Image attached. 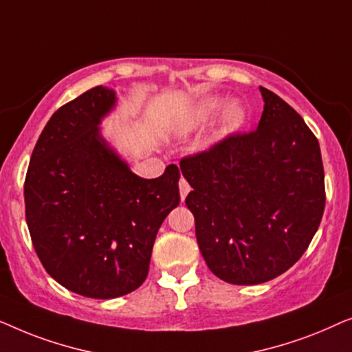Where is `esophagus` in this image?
I'll return each instance as SVG.
<instances>
[{
  "label": "esophagus",
  "instance_id": "esophagus-1",
  "mask_svg": "<svg viewBox=\"0 0 352 352\" xmlns=\"http://www.w3.org/2000/svg\"><path fill=\"white\" fill-rule=\"evenodd\" d=\"M178 188H180V197H182V201H185V197L188 196V192H190V190H191V186H190V183H188L185 178H182L180 182H178Z\"/></svg>",
  "mask_w": 352,
  "mask_h": 352
}]
</instances>
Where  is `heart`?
<instances>
[{"instance_id": "heart-1", "label": "heart", "mask_w": 352, "mask_h": 352, "mask_svg": "<svg viewBox=\"0 0 352 352\" xmlns=\"http://www.w3.org/2000/svg\"><path fill=\"white\" fill-rule=\"evenodd\" d=\"M225 100L220 97H207L204 100H201L199 105H197L196 111H195V118L197 122H204L215 115L217 111L223 107ZM247 120V113L245 108L241 105V103L232 102L225 108L223 115H221L220 120V132L223 135H228V133H232L244 126V122Z\"/></svg>"}]
</instances>
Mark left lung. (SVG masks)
<instances>
[{
    "label": "left lung",
    "mask_w": 352,
    "mask_h": 352,
    "mask_svg": "<svg viewBox=\"0 0 352 352\" xmlns=\"http://www.w3.org/2000/svg\"><path fill=\"white\" fill-rule=\"evenodd\" d=\"M260 92L256 131L180 161L201 254L212 273L236 285L261 284L294 266L325 207L318 138L289 103Z\"/></svg>",
    "instance_id": "obj_1"
}]
</instances>
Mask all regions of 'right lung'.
<instances>
[{
    "label": "right lung",
    "mask_w": 352,
    "mask_h": 352,
    "mask_svg": "<svg viewBox=\"0 0 352 352\" xmlns=\"http://www.w3.org/2000/svg\"><path fill=\"white\" fill-rule=\"evenodd\" d=\"M116 92L97 86L58 108L25 177V217L44 270L89 298L131 294L148 276L160 226L180 204L175 164L142 178L102 137Z\"/></svg>",
    "instance_id": "1"
}]
</instances>
